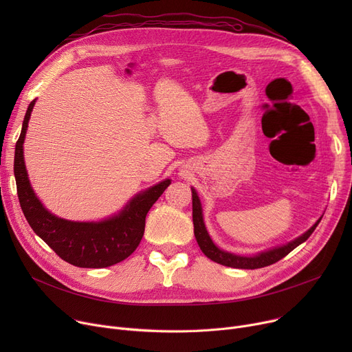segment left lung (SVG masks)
Instances as JSON below:
<instances>
[{
	"label": "left lung",
	"mask_w": 352,
	"mask_h": 352,
	"mask_svg": "<svg viewBox=\"0 0 352 352\" xmlns=\"http://www.w3.org/2000/svg\"><path fill=\"white\" fill-rule=\"evenodd\" d=\"M192 191V223H194V235L197 243L201 248V251L204 252L210 260H212L214 263H218L221 265L226 267H231V268H241V270H256V268H263V267H268L276 261H280L281 258H284L285 255H288L294 248H297L300 244H302L304 241L309 238V235L314 232V230L317 228V226L320 224V221L322 218V215L317 219V223L314 224L309 230H307L304 234H301L300 236H297L292 241L270 248L267 251H261L256 252L252 255H239V254H234V252H228L221 250L219 247L215 245V243L212 241V238L210 236L206 223H204V217H202V206L199 197L195 191V188L191 187Z\"/></svg>",
	"instance_id": "left-lung-1"
}]
</instances>
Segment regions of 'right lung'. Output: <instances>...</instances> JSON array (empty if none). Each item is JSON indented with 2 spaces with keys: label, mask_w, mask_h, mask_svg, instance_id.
<instances>
[{
  "label": "right lung",
  "mask_w": 352,
  "mask_h": 352,
  "mask_svg": "<svg viewBox=\"0 0 352 352\" xmlns=\"http://www.w3.org/2000/svg\"><path fill=\"white\" fill-rule=\"evenodd\" d=\"M36 100L28 105L15 145L14 175L21 210L32 231L64 261L80 268H105L131 255L145 230V217L171 179L135 194L121 211L101 221H71L48 211L35 195L24 161V140Z\"/></svg>",
  "instance_id": "add662e5"
}]
</instances>
